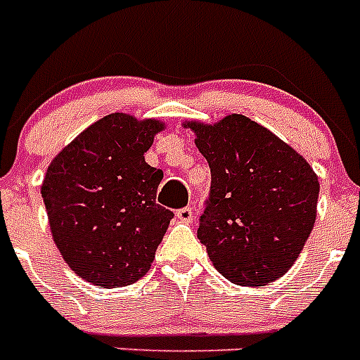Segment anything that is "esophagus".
<instances>
[{"label": "esophagus", "instance_id": "obj_1", "mask_svg": "<svg viewBox=\"0 0 360 360\" xmlns=\"http://www.w3.org/2000/svg\"><path fill=\"white\" fill-rule=\"evenodd\" d=\"M176 219H180L182 224H193V221H195V212H193V209L191 207L178 209Z\"/></svg>", "mask_w": 360, "mask_h": 360}]
</instances>
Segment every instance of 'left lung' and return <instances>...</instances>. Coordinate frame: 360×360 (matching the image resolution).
<instances>
[{
	"instance_id": "8db88e82",
	"label": "left lung",
	"mask_w": 360,
	"mask_h": 360,
	"mask_svg": "<svg viewBox=\"0 0 360 360\" xmlns=\"http://www.w3.org/2000/svg\"><path fill=\"white\" fill-rule=\"evenodd\" d=\"M211 167L198 240L219 274L263 287L294 265L317 214L319 180L307 160L249 117L186 120Z\"/></svg>"
}]
</instances>
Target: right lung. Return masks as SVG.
<instances>
[{
	"instance_id": "obj_1",
	"label": "right lung",
	"mask_w": 360,
	"mask_h": 360,
	"mask_svg": "<svg viewBox=\"0 0 360 360\" xmlns=\"http://www.w3.org/2000/svg\"><path fill=\"white\" fill-rule=\"evenodd\" d=\"M165 128L157 119L111 113L52 160L41 195L66 265L101 288L139 281L173 212L155 202L164 173L144 153Z\"/></svg>"
}]
</instances>
